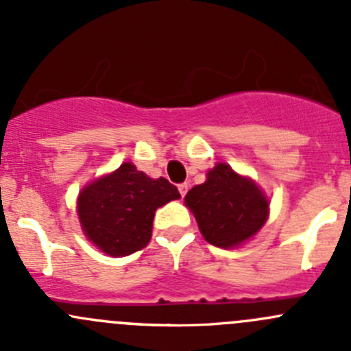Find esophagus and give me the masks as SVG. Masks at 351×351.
Segmentation results:
<instances>
[{
	"label": "esophagus",
	"instance_id": "obj_1",
	"mask_svg": "<svg viewBox=\"0 0 351 351\" xmlns=\"http://www.w3.org/2000/svg\"><path fill=\"white\" fill-rule=\"evenodd\" d=\"M178 190H180V195L185 197L186 192H189V183H180Z\"/></svg>",
	"mask_w": 351,
	"mask_h": 351
}]
</instances>
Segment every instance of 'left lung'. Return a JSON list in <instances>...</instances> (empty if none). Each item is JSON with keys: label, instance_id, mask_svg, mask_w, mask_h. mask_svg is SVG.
<instances>
[{"label": "left lung", "instance_id": "obj_1", "mask_svg": "<svg viewBox=\"0 0 351 351\" xmlns=\"http://www.w3.org/2000/svg\"><path fill=\"white\" fill-rule=\"evenodd\" d=\"M207 243L236 247L253 238L268 219L270 204L253 180L238 175L226 162L208 169L207 180L185 197Z\"/></svg>", "mask_w": 351, "mask_h": 351}]
</instances>
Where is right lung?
Listing matches in <instances>:
<instances>
[{
	"instance_id": "right-lung-1",
	"label": "right lung",
	"mask_w": 351,
	"mask_h": 351,
	"mask_svg": "<svg viewBox=\"0 0 351 351\" xmlns=\"http://www.w3.org/2000/svg\"><path fill=\"white\" fill-rule=\"evenodd\" d=\"M178 198V189L166 178H149L132 162H123L81 190L77 217L98 250L108 256H127L147 246L154 212Z\"/></svg>"
}]
</instances>
